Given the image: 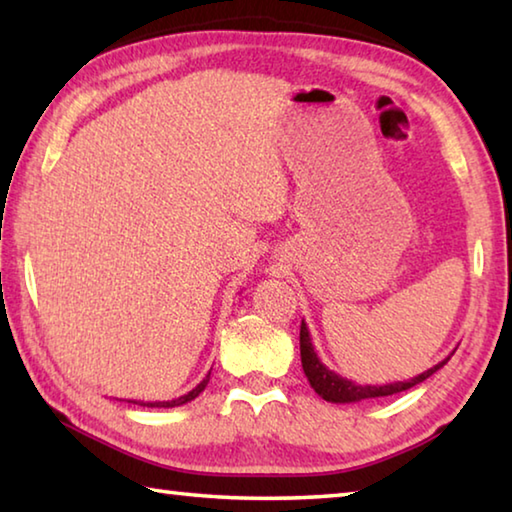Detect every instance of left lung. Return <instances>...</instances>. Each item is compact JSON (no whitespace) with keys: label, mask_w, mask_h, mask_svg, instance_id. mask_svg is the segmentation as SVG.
Here are the masks:
<instances>
[{"label":"left lung","mask_w":512,"mask_h":512,"mask_svg":"<svg viewBox=\"0 0 512 512\" xmlns=\"http://www.w3.org/2000/svg\"><path fill=\"white\" fill-rule=\"evenodd\" d=\"M452 354H449L447 359L438 361L433 368L424 370L422 375L413 377L409 381H393V384H379V386H375V384H357V381H352L348 377H341L339 372L329 370L325 363L318 359V354L314 350V343H311V334H309L307 323L302 320V325H300L302 370H305L311 388H314V391L320 397H323L325 402H332V404H354V402H363V400H375V397H386V395L409 391V388L418 386L420 381L429 379L433 372H438L440 368H443L445 363L452 359Z\"/></svg>","instance_id":"left-lung-1"}]
</instances>
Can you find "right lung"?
Returning <instances> with one entry per match:
<instances>
[{"label": "right lung", "mask_w": 512, "mask_h": 512, "mask_svg": "<svg viewBox=\"0 0 512 512\" xmlns=\"http://www.w3.org/2000/svg\"><path fill=\"white\" fill-rule=\"evenodd\" d=\"M210 372H212V370H210ZM210 372H207V375L203 377L201 384H198L196 388H192V391H189V393L176 397V400H167V402H140V400H128V402L140 404V406H151V409H173V406H183V404H187V402L196 400V397L205 391L207 381H210Z\"/></svg>", "instance_id": "right-lung-1"}]
</instances>
